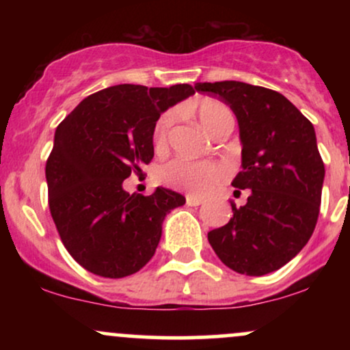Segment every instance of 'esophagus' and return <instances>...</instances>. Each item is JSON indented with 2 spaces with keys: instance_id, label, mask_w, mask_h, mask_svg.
I'll return each mask as SVG.
<instances>
[{
  "instance_id": "34e87169",
  "label": "esophagus",
  "mask_w": 350,
  "mask_h": 350,
  "mask_svg": "<svg viewBox=\"0 0 350 350\" xmlns=\"http://www.w3.org/2000/svg\"><path fill=\"white\" fill-rule=\"evenodd\" d=\"M186 204H187V206H192V207L200 206V204H202V199L196 198V196H192V194H189V196H186Z\"/></svg>"
}]
</instances>
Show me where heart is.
I'll use <instances>...</instances> for the list:
<instances>
[{"label": "heart", "instance_id": "b5f03b06", "mask_svg": "<svg viewBox=\"0 0 350 350\" xmlns=\"http://www.w3.org/2000/svg\"><path fill=\"white\" fill-rule=\"evenodd\" d=\"M199 122L204 128L212 133L217 126L226 122H234L230 108L226 103L215 98H204L196 108ZM176 118V111H166L158 118L152 128V144L156 150H163L166 146L167 133ZM159 179L167 186L186 191L189 194L204 196L211 192L220 180L226 179L227 172L222 166L211 161H187V159L176 158L170 163L163 164L158 171Z\"/></svg>", "mask_w": 350, "mask_h": 350}]
</instances>
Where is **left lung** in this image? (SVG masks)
I'll return each mask as SVG.
<instances>
[{
  "label": "left lung",
  "instance_id": "1",
  "mask_svg": "<svg viewBox=\"0 0 350 350\" xmlns=\"http://www.w3.org/2000/svg\"><path fill=\"white\" fill-rule=\"evenodd\" d=\"M200 94L232 108L240 128L242 171L232 186L248 191L224 227L207 234L224 265L262 276L295 258L314 232L323 194L324 163L314 126L286 97L250 83H196Z\"/></svg>",
  "mask_w": 350,
  "mask_h": 350
}]
</instances>
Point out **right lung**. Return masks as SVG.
<instances>
[{"mask_svg":"<svg viewBox=\"0 0 350 350\" xmlns=\"http://www.w3.org/2000/svg\"><path fill=\"white\" fill-rule=\"evenodd\" d=\"M189 83H122L83 98L59 124L46 163L51 215L72 258L94 275L123 278L151 260L164 217L186 199L170 189L128 194L154 156L152 128L167 108L191 97Z\"/></svg>","mask_w":350,"mask_h":350,"instance_id":"right-lung-1","label":"right lung"}]
</instances>
